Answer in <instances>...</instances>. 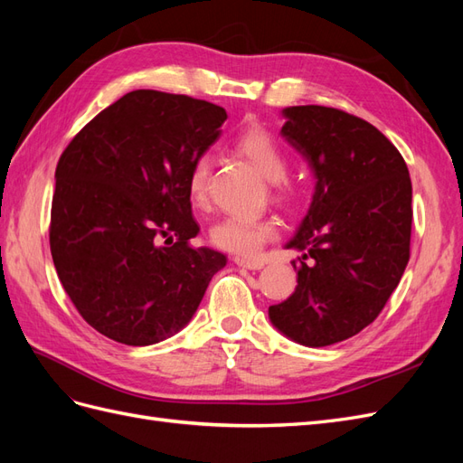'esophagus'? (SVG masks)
Masks as SVG:
<instances>
[{"label": "esophagus", "mask_w": 463, "mask_h": 463, "mask_svg": "<svg viewBox=\"0 0 463 463\" xmlns=\"http://www.w3.org/2000/svg\"><path fill=\"white\" fill-rule=\"evenodd\" d=\"M233 262L237 264V266H241V269H249V270H260L262 266H264V262L262 260H255V259H243V257H235L233 259Z\"/></svg>", "instance_id": "obj_1"}]
</instances>
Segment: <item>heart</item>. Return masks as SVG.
Returning <instances> with one entry per match:
<instances>
[{
    "mask_svg": "<svg viewBox=\"0 0 463 463\" xmlns=\"http://www.w3.org/2000/svg\"><path fill=\"white\" fill-rule=\"evenodd\" d=\"M235 150L245 156L257 170L272 181V194L282 203L298 199L299 185L286 177L288 156L276 138L260 125H249L235 138ZM213 174V156L201 152L191 162L187 174V193L194 206L208 203V181ZM276 222L266 216L226 214L213 223L208 232L210 243L235 255L253 257L259 249L276 235Z\"/></svg>",
    "mask_w": 463,
    "mask_h": 463,
    "instance_id": "b5f03b06",
    "label": "heart"
}]
</instances>
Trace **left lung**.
I'll return each instance as SVG.
<instances>
[{
	"instance_id": "obj_1",
	"label": "left lung",
	"mask_w": 463,
	"mask_h": 463,
	"mask_svg": "<svg viewBox=\"0 0 463 463\" xmlns=\"http://www.w3.org/2000/svg\"><path fill=\"white\" fill-rule=\"evenodd\" d=\"M282 135L309 162L317 187L288 247L298 288L269 309L301 345L352 338L381 315L410 260L411 179L402 154L374 125L326 106L284 109ZM309 260V263H305Z\"/></svg>"
}]
</instances>
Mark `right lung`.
Instances as JSON below:
<instances>
[{"mask_svg": "<svg viewBox=\"0 0 463 463\" xmlns=\"http://www.w3.org/2000/svg\"><path fill=\"white\" fill-rule=\"evenodd\" d=\"M226 109L133 90L102 109L55 167L50 249L79 315L109 340L150 345L184 328L226 257L193 247L191 162Z\"/></svg>", "mask_w": 463, "mask_h": 463, "instance_id": "1", "label": "right lung"}]
</instances>
